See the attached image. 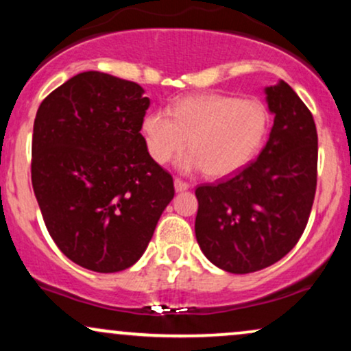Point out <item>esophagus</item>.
Returning a JSON list of instances; mask_svg holds the SVG:
<instances>
[{
	"instance_id": "1",
	"label": "esophagus",
	"mask_w": 351,
	"mask_h": 351,
	"mask_svg": "<svg viewBox=\"0 0 351 351\" xmlns=\"http://www.w3.org/2000/svg\"><path fill=\"white\" fill-rule=\"evenodd\" d=\"M188 188H189L188 181H183L181 178H175V189H176V191H178V193L186 191Z\"/></svg>"
}]
</instances>
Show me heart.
Segmentation results:
<instances>
[{
    "mask_svg": "<svg viewBox=\"0 0 351 351\" xmlns=\"http://www.w3.org/2000/svg\"><path fill=\"white\" fill-rule=\"evenodd\" d=\"M269 128L267 108L257 99L208 94L184 97L167 110L145 115L142 134L150 156L165 165L183 152V170L203 168L226 176L245 167L259 152Z\"/></svg>",
    "mask_w": 351,
    "mask_h": 351,
    "instance_id": "heart-1",
    "label": "heart"
}]
</instances>
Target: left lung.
<instances>
[{
	"label": "left lung",
	"mask_w": 351,
	"mask_h": 351,
	"mask_svg": "<svg viewBox=\"0 0 351 351\" xmlns=\"http://www.w3.org/2000/svg\"><path fill=\"white\" fill-rule=\"evenodd\" d=\"M265 94L274 125L259 156L231 178L195 191L196 241L213 264L231 274L261 271L291 252L315 198L318 136L312 112L282 80Z\"/></svg>",
	"instance_id": "left-lung-1"
}]
</instances>
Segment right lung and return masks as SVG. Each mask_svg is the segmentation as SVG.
<instances>
[{
  "mask_svg": "<svg viewBox=\"0 0 351 351\" xmlns=\"http://www.w3.org/2000/svg\"><path fill=\"white\" fill-rule=\"evenodd\" d=\"M148 106L138 84L88 71L52 90L36 114V199L60 252L88 271L134 265L175 196L173 176L140 134Z\"/></svg>",
  "mask_w": 351,
  "mask_h": 351,
  "instance_id": "add662e5",
  "label": "right lung"
}]
</instances>
